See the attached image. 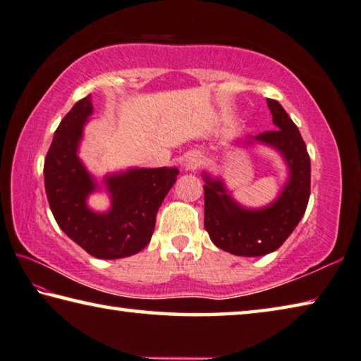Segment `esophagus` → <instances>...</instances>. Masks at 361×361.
Instances as JSON below:
<instances>
[{"label": "esophagus", "instance_id": "1", "mask_svg": "<svg viewBox=\"0 0 361 361\" xmlns=\"http://www.w3.org/2000/svg\"><path fill=\"white\" fill-rule=\"evenodd\" d=\"M201 163V155L198 152H190V154H187L184 158V166L188 171H193L200 166Z\"/></svg>", "mask_w": 361, "mask_h": 361}]
</instances>
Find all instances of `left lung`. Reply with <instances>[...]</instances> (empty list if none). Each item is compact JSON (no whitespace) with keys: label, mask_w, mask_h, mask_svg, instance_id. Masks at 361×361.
Segmentation results:
<instances>
[{"label":"left lung","mask_w":361,"mask_h":361,"mask_svg":"<svg viewBox=\"0 0 361 361\" xmlns=\"http://www.w3.org/2000/svg\"><path fill=\"white\" fill-rule=\"evenodd\" d=\"M276 130L238 137L244 145H267L282 157L287 180L263 207H245L231 197L224 179L203 171L204 228L219 249L239 257H262L286 243L300 224L311 195V160L298 128L276 99H267Z\"/></svg>","instance_id":"obj_1"}]
</instances>
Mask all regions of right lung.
Wrapping results in <instances>:
<instances>
[{"label": "right lung", "instance_id": "obj_1", "mask_svg": "<svg viewBox=\"0 0 361 361\" xmlns=\"http://www.w3.org/2000/svg\"><path fill=\"white\" fill-rule=\"evenodd\" d=\"M92 114L88 94L63 117L44 161V184L50 211L66 236L93 257L116 260L137 254L150 243L158 207L179 169L128 168L98 180L79 158ZM101 190L108 193L111 206L98 213L87 206V197Z\"/></svg>", "mask_w": 361, "mask_h": 361}]
</instances>
